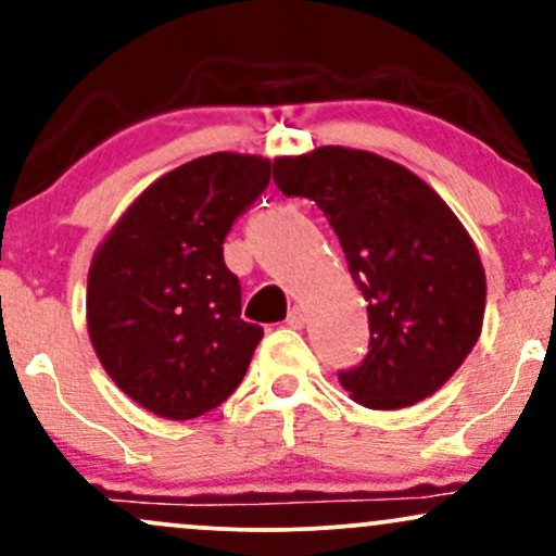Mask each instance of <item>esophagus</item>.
I'll use <instances>...</instances> for the list:
<instances>
[{
  "mask_svg": "<svg viewBox=\"0 0 556 556\" xmlns=\"http://www.w3.org/2000/svg\"><path fill=\"white\" fill-rule=\"evenodd\" d=\"M305 321H308V316H305V311L295 305V308H290V314H287V324H290L292 329H303Z\"/></svg>",
  "mask_w": 556,
  "mask_h": 556,
  "instance_id": "esophagus-1",
  "label": "esophagus"
}]
</instances>
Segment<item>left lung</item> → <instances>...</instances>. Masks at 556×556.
Listing matches in <instances>:
<instances>
[{
	"label": "left lung",
	"instance_id": "8db88e82",
	"mask_svg": "<svg viewBox=\"0 0 556 556\" xmlns=\"http://www.w3.org/2000/svg\"><path fill=\"white\" fill-rule=\"evenodd\" d=\"M274 182L316 201L368 303V355L340 384L374 410L431 397L483 327L486 274L468 229L418 175L371 151L279 156Z\"/></svg>",
	"mask_w": 556,
	"mask_h": 556
}]
</instances>
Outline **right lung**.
Instances as JSON below:
<instances>
[{"label":"right lung","mask_w":556,"mask_h":556,"mask_svg":"<svg viewBox=\"0 0 556 556\" xmlns=\"http://www.w3.org/2000/svg\"><path fill=\"white\" fill-rule=\"evenodd\" d=\"M269 177L261 156L193 159L151 182L96 248L91 344L114 384L159 418L214 410L251 366L264 329L240 318L222 245Z\"/></svg>","instance_id":"right-lung-1"}]
</instances>
